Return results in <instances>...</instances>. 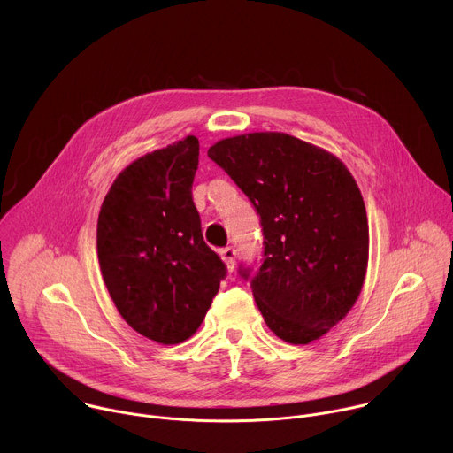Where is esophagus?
Listing matches in <instances>:
<instances>
[{
	"mask_svg": "<svg viewBox=\"0 0 453 453\" xmlns=\"http://www.w3.org/2000/svg\"><path fill=\"white\" fill-rule=\"evenodd\" d=\"M220 257H222V262L226 264L227 271H229V273H233V269H234V257H236V250H234L233 247H226V249H222V250H220Z\"/></svg>",
	"mask_w": 453,
	"mask_h": 453,
	"instance_id": "1",
	"label": "esophagus"
}]
</instances>
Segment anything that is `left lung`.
Returning <instances> with one entry per match:
<instances>
[{"instance_id":"left-lung-1","label":"left lung","mask_w":453,"mask_h":453,"mask_svg":"<svg viewBox=\"0 0 453 453\" xmlns=\"http://www.w3.org/2000/svg\"><path fill=\"white\" fill-rule=\"evenodd\" d=\"M208 156L262 219L264 264L250 288L267 326L290 344L320 339L353 308L367 271V213L351 172L285 133L226 138Z\"/></svg>"}]
</instances>
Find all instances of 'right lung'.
<instances>
[{
  "label": "right lung",
  "mask_w": 453,
  "mask_h": 453,
  "mask_svg": "<svg viewBox=\"0 0 453 453\" xmlns=\"http://www.w3.org/2000/svg\"><path fill=\"white\" fill-rule=\"evenodd\" d=\"M199 140L186 136L123 168L102 203L96 249L119 315L170 346L199 330L226 276L191 199Z\"/></svg>",
  "instance_id": "obj_1"
}]
</instances>
